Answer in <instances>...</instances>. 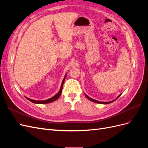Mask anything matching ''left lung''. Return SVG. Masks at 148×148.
I'll list each match as a JSON object with an SVG mask.
<instances>
[{
    "label": "left lung",
    "mask_w": 148,
    "mask_h": 148,
    "mask_svg": "<svg viewBox=\"0 0 148 148\" xmlns=\"http://www.w3.org/2000/svg\"><path fill=\"white\" fill-rule=\"evenodd\" d=\"M121 95H120L117 98H116V99H115V100H114V101H110V102H100V101H96V100H95V99H92V98H91V97H89V96H88L86 94H85V96H86V97L88 98V99H89V100H90V101H92V102H96V103H97V104H110V103H111V102H114V101H115L116 99H117V98L119 97H120V96Z\"/></svg>",
    "instance_id": "1"
}]
</instances>
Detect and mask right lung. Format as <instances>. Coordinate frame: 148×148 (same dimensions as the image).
<instances>
[{
    "instance_id": "add662e5",
    "label": "right lung",
    "mask_w": 148,
    "mask_h": 148,
    "mask_svg": "<svg viewBox=\"0 0 148 148\" xmlns=\"http://www.w3.org/2000/svg\"><path fill=\"white\" fill-rule=\"evenodd\" d=\"M66 74L65 75L64 77V78L63 79V81H62V84H61V86H60V90L59 91V92H58L57 95H56L54 96H53L52 97L50 98V99H47V100H44V101H36V100H33V99H29V98H28L26 97V98L28 100H29V101L32 102L33 103H35V104H47V103H50V102H52L53 101H56L58 98H59L60 95H61V93H62V87H63V84H64V81H65V77H66Z\"/></svg>"
}]
</instances>
